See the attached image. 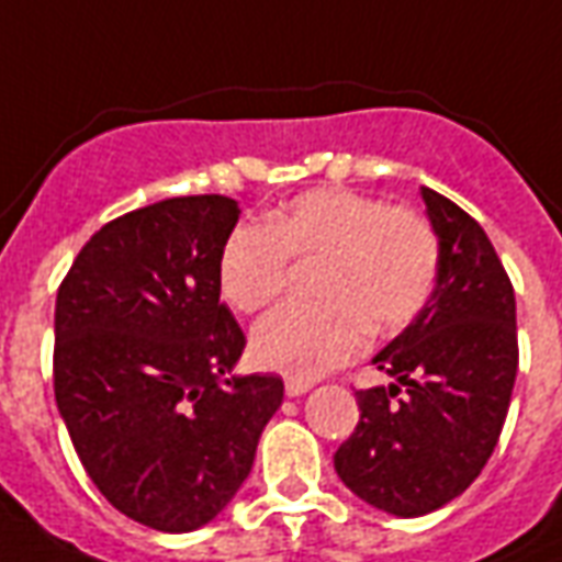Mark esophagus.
Segmentation results:
<instances>
[{"instance_id":"obj_1","label":"esophagus","mask_w":562,"mask_h":562,"mask_svg":"<svg viewBox=\"0 0 562 562\" xmlns=\"http://www.w3.org/2000/svg\"><path fill=\"white\" fill-rule=\"evenodd\" d=\"M308 389H311L308 380H293V376H290V380H286V383H284L286 398H299V395H305Z\"/></svg>"}]
</instances>
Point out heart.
<instances>
[{"instance_id":"1","label":"heart","mask_w":562,"mask_h":562,"mask_svg":"<svg viewBox=\"0 0 562 562\" xmlns=\"http://www.w3.org/2000/svg\"><path fill=\"white\" fill-rule=\"evenodd\" d=\"M286 260H317L314 305H284L257 323V366L314 380L350 362L366 329H404L431 299L440 245L419 212L383 206L350 188H314L276 209L266 227L241 224L224 239L218 290L241 314L281 293Z\"/></svg>"}]
</instances>
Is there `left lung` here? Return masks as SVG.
<instances>
[{
  "instance_id": "1",
  "label": "left lung",
  "mask_w": 562,
  "mask_h": 562,
  "mask_svg": "<svg viewBox=\"0 0 562 562\" xmlns=\"http://www.w3.org/2000/svg\"><path fill=\"white\" fill-rule=\"evenodd\" d=\"M440 245L437 284L411 326L371 359L389 386L359 389V425L335 452L356 497L419 518L488 464L518 374L515 290L494 245L452 200L422 188Z\"/></svg>"
}]
</instances>
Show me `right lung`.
I'll use <instances>...</instances> for the list:
<instances>
[{"instance_id":"obj_1","label":"right lung","mask_w":562,"mask_h":562,"mask_svg":"<svg viewBox=\"0 0 562 562\" xmlns=\"http://www.w3.org/2000/svg\"><path fill=\"white\" fill-rule=\"evenodd\" d=\"M231 196H173L110 221L56 296L53 389L80 464L122 515L191 533L227 509L284 401L233 374L245 335L221 305Z\"/></svg>"}]
</instances>
